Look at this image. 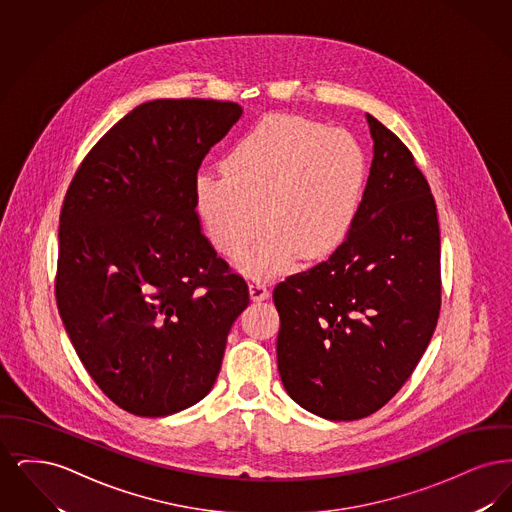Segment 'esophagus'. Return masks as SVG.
I'll return each mask as SVG.
<instances>
[{
    "label": "esophagus",
    "instance_id": "esophagus-1",
    "mask_svg": "<svg viewBox=\"0 0 512 512\" xmlns=\"http://www.w3.org/2000/svg\"><path fill=\"white\" fill-rule=\"evenodd\" d=\"M249 295L253 301H261V299H267L268 288L265 284V280L261 278H251L249 280Z\"/></svg>",
    "mask_w": 512,
    "mask_h": 512
}]
</instances>
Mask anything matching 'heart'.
I'll return each instance as SVG.
<instances>
[{"label": "heart", "mask_w": 512, "mask_h": 512, "mask_svg": "<svg viewBox=\"0 0 512 512\" xmlns=\"http://www.w3.org/2000/svg\"><path fill=\"white\" fill-rule=\"evenodd\" d=\"M224 172H201L195 205L211 244L245 259L251 272L286 268L299 253L313 259L343 242L365 194V149L340 128L295 115H268L224 157Z\"/></svg>", "instance_id": "obj_1"}]
</instances>
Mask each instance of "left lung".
Wrapping results in <instances>:
<instances>
[{
	"instance_id": "1",
	"label": "left lung",
	"mask_w": 512,
	"mask_h": 512,
	"mask_svg": "<svg viewBox=\"0 0 512 512\" xmlns=\"http://www.w3.org/2000/svg\"><path fill=\"white\" fill-rule=\"evenodd\" d=\"M374 159L343 244L276 284L278 370L303 409L359 420L411 378L438 324V209L411 149L366 115Z\"/></svg>"
}]
</instances>
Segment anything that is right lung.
Here are the masks:
<instances>
[{"label": "right lung", "instance_id": "add662e5", "mask_svg": "<svg viewBox=\"0 0 512 512\" xmlns=\"http://www.w3.org/2000/svg\"><path fill=\"white\" fill-rule=\"evenodd\" d=\"M240 117L234 101L142 103L88 151L65 195L57 309L88 374L128 413L203 399L249 305L195 213L199 165Z\"/></svg>", "mask_w": 512, "mask_h": 512}]
</instances>
